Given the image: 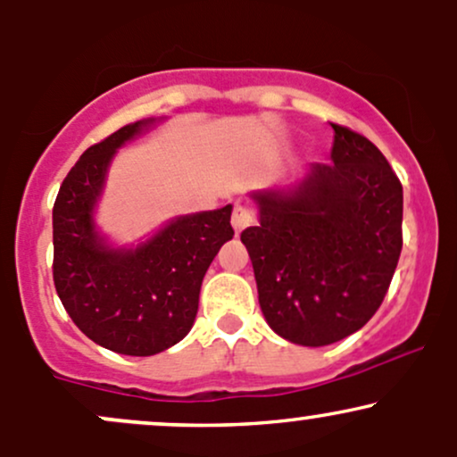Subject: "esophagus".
<instances>
[{
  "label": "esophagus",
  "instance_id": "obj_1",
  "mask_svg": "<svg viewBox=\"0 0 457 457\" xmlns=\"http://www.w3.org/2000/svg\"><path fill=\"white\" fill-rule=\"evenodd\" d=\"M255 223V212L251 211V208L243 206V204H238V206H234V212H232V225L236 232H243V229L251 228V225Z\"/></svg>",
  "mask_w": 457,
  "mask_h": 457
}]
</instances>
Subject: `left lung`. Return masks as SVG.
Here are the masks:
<instances>
[{
	"mask_svg": "<svg viewBox=\"0 0 457 457\" xmlns=\"http://www.w3.org/2000/svg\"><path fill=\"white\" fill-rule=\"evenodd\" d=\"M330 161L290 195L255 193L260 225L240 234L266 322L292 344L328 345L365 327L402 253V182L363 135L342 124Z\"/></svg>",
	"mask_w": 457,
	"mask_h": 457,
	"instance_id": "left-lung-1",
	"label": "left lung"
}]
</instances>
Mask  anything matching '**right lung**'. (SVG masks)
Wrapping results in <instances>:
<instances>
[{"label": "right lung", "mask_w": 457, "mask_h": 457, "mask_svg": "<svg viewBox=\"0 0 457 457\" xmlns=\"http://www.w3.org/2000/svg\"><path fill=\"white\" fill-rule=\"evenodd\" d=\"M148 122L129 124L90 145L54 204L57 296L92 342L129 356L162 353L191 330L204 275L234 236L232 206H225L176 219L133 251H112L101 243L92 208L107 165L115 148Z\"/></svg>", "instance_id": "add662e5"}]
</instances>
